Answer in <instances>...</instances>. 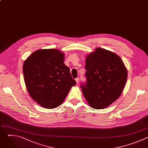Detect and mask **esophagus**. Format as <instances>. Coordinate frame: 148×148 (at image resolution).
Here are the masks:
<instances>
[{
    "label": "esophagus",
    "mask_w": 148,
    "mask_h": 148,
    "mask_svg": "<svg viewBox=\"0 0 148 148\" xmlns=\"http://www.w3.org/2000/svg\"><path fill=\"white\" fill-rule=\"evenodd\" d=\"M79 78L78 77V78H77L76 79H75V81H76V82H77V84H78V83H79Z\"/></svg>",
    "instance_id": "esophagus-1"
}]
</instances>
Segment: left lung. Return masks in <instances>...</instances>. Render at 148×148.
<instances>
[{
  "label": "left lung",
  "instance_id": "1",
  "mask_svg": "<svg viewBox=\"0 0 148 148\" xmlns=\"http://www.w3.org/2000/svg\"><path fill=\"white\" fill-rule=\"evenodd\" d=\"M86 82L80 87L87 101L95 109L108 107L121 95L128 73L121 58L101 48L88 55L86 61Z\"/></svg>",
  "mask_w": 148,
  "mask_h": 148
}]
</instances>
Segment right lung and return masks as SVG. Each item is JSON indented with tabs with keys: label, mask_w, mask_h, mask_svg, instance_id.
Returning a JSON list of instances; mask_svg holds the SVG:
<instances>
[{
	"label": "right lung",
	"mask_w": 148,
	"mask_h": 148,
	"mask_svg": "<svg viewBox=\"0 0 148 148\" xmlns=\"http://www.w3.org/2000/svg\"><path fill=\"white\" fill-rule=\"evenodd\" d=\"M64 58V54L57 49H42L33 52L24 62L27 90L32 99L45 108L60 106L76 85Z\"/></svg>",
	"instance_id": "1"
}]
</instances>
